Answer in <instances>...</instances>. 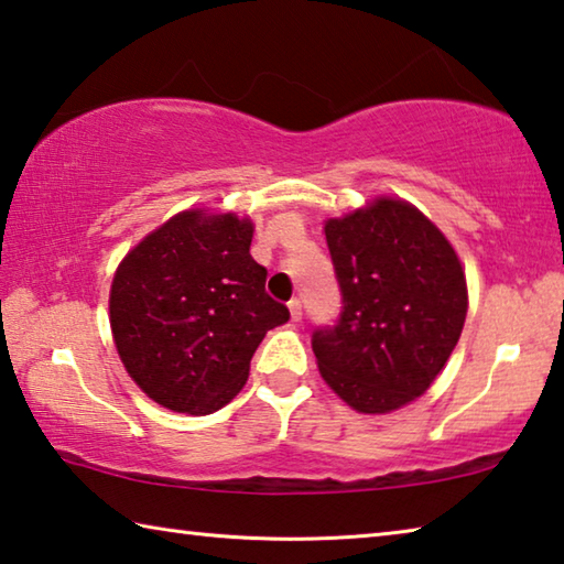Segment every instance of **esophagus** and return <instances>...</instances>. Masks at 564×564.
<instances>
[{
  "label": "esophagus",
  "mask_w": 564,
  "mask_h": 564,
  "mask_svg": "<svg viewBox=\"0 0 564 564\" xmlns=\"http://www.w3.org/2000/svg\"><path fill=\"white\" fill-rule=\"evenodd\" d=\"M290 315H292V322L302 319V302L297 297L290 300Z\"/></svg>",
  "instance_id": "34e87169"
}]
</instances>
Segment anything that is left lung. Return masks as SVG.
Segmentation results:
<instances>
[{"instance_id":"8db88e82","label":"left lung","mask_w":564,"mask_h":564,"mask_svg":"<svg viewBox=\"0 0 564 564\" xmlns=\"http://www.w3.org/2000/svg\"><path fill=\"white\" fill-rule=\"evenodd\" d=\"M343 312L312 332L325 382L357 412L382 414L435 382L467 315L455 249L400 199L325 225Z\"/></svg>"}]
</instances>
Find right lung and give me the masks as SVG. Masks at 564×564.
<instances>
[{
    "label": "right lung",
    "mask_w": 564,
    "mask_h": 564,
    "mask_svg": "<svg viewBox=\"0 0 564 564\" xmlns=\"http://www.w3.org/2000/svg\"><path fill=\"white\" fill-rule=\"evenodd\" d=\"M252 221L182 212L119 264L109 322L127 372L162 408L209 414L242 390L267 329L290 319L249 254Z\"/></svg>",
    "instance_id": "obj_1"
}]
</instances>
